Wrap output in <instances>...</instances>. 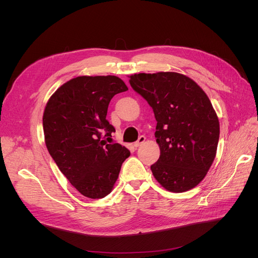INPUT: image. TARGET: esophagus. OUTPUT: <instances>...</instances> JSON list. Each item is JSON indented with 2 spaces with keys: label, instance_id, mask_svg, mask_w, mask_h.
Returning a JSON list of instances; mask_svg holds the SVG:
<instances>
[{
  "label": "esophagus",
  "instance_id": "34e87169",
  "mask_svg": "<svg viewBox=\"0 0 258 258\" xmlns=\"http://www.w3.org/2000/svg\"><path fill=\"white\" fill-rule=\"evenodd\" d=\"M145 140H146V138H145L144 136H140V137H139V139H138L136 142L134 143V146H135V147H138V146H140L141 144H143V143L145 142Z\"/></svg>",
  "mask_w": 258,
  "mask_h": 258
}]
</instances>
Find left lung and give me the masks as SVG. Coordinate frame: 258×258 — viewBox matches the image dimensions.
Masks as SVG:
<instances>
[{
	"label": "left lung",
	"instance_id": "left-lung-1",
	"mask_svg": "<svg viewBox=\"0 0 258 258\" xmlns=\"http://www.w3.org/2000/svg\"><path fill=\"white\" fill-rule=\"evenodd\" d=\"M130 84L157 120L155 179L171 192L190 190L205 178L218 148L220 122L210 99L196 81L175 72L134 74Z\"/></svg>",
	"mask_w": 258,
	"mask_h": 258
}]
</instances>
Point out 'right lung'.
Listing matches in <instances>:
<instances>
[{"label":"right lung","instance_id":"right-lung-1","mask_svg":"<svg viewBox=\"0 0 258 258\" xmlns=\"http://www.w3.org/2000/svg\"><path fill=\"white\" fill-rule=\"evenodd\" d=\"M127 90L117 76H78L60 86L46 104L43 127L48 152L87 198L111 194L131 155L126 147L112 143L115 128L106 120L111 99Z\"/></svg>","mask_w":258,"mask_h":258}]
</instances>
